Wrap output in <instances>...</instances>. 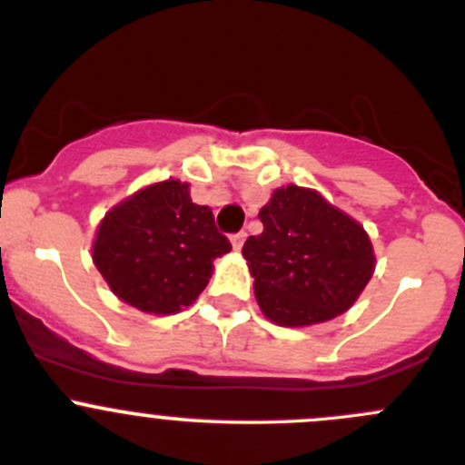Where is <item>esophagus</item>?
Segmentation results:
<instances>
[{"mask_svg":"<svg viewBox=\"0 0 465 465\" xmlns=\"http://www.w3.org/2000/svg\"><path fill=\"white\" fill-rule=\"evenodd\" d=\"M244 240H246L244 230H242V232H235V235L230 237V242H232V246H235V252H240L242 246H244Z\"/></svg>","mask_w":465,"mask_h":465,"instance_id":"esophagus-1","label":"esophagus"}]
</instances>
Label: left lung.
Returning a JSON list of instances; mask_svg holds the SVG:
<instances>
[{"instance_id":"8db88e82","label":"left lung","mask_w":465,"mask_h":465,"mask_svg":"<svg viewBox=\"0 0 465 465\" xmlns=\"http://www.w3.org/2000/svg\"><path fill=\"white\" fill-rule=\"evenodd\" d=\"M242 253L261 310L279 326H312L354 305L375 270L365 230L319 193L286 186L272 193Z\"/></svg>"}]
</instances>
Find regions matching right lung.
<instances>
[{
    "label": "right lung",
    "mask_w": 465,
    "mask_h": 465,
    "mask_svg": "<svg viewBox=\"0 0 465 465\" xmlns=\"http://www.w3.org/2000/svg\"><path fill=\"white\" fill-rule=\"evenodd\" d=\"M230 249L212 209L191 200L188 183L160 182L106 213L93 261L127 305L172 314L203 293L213 258Z\"/></svg>",
    "instance_id": "add662e5"
}]
</instances>
